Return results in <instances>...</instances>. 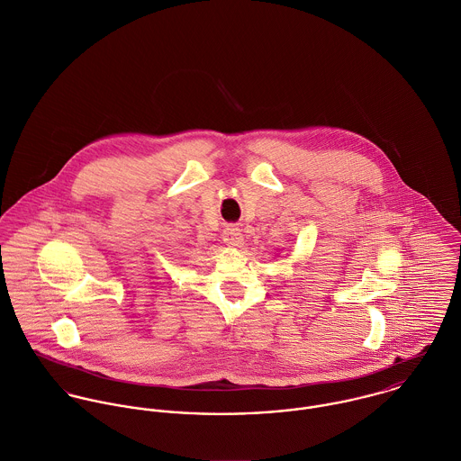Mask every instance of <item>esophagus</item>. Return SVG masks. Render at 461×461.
Here are the masks:
<instances>
[{"instance_id":"obj_1","label":"esophagus","mask_w":461,"mask_h":461,"mask_svg":"<svg viewBox=\"0 0 461 461\" xmlns=\"http://www.w3.org/2000/svg\"><path fill=\"white\" fill-rule=\"evenodd\" d=\"M222 240L230 248H239L242 244V231H240V228L233 226V224L226 226L222 230Z\"/></svg>"}]
</instances>
